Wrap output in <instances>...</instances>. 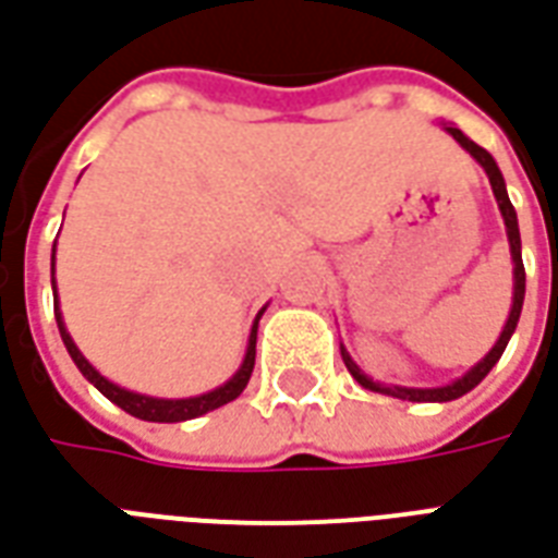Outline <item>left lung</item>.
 Masks as SVG:
<instances>
[{"mask_svg": "<svg viewBox=\"0 0 558 558\" xmlns=\"http://www.w3.org/2000/svg\"><path fill=\"white\" fill-rule=\"evenodd\" d=\"M449 132H452V138H456V142L461 144V147H464V150H468L470 156L482 165V168H485V174H488L490 180V189H494V195H497L499 213H502V218H506V230H509L511 259H514V301H511L509 322H506V328H502V333H499L497 345H494V349H490V352L485 354V357H482V361H478L468 375H461L458 381L447 384V387H432V390H416V387H381V384L369 381V378L354 366L352 357L345 354V349H342V361H345L349 373H352L363 387L378 390V393H390L396 396V399H408V402H452V399H458V396L470 393V390H473V387H476V384L490 373V369H494V363L502 357V352H506L511 333H514V328H518V319H521L523 292H526V271H523V257H521V230H518V216H514V206H511L509 195H506V183H502V174H499L497 162H494V156H490L485 147H478L476 142H470L468 135H464L461 130L449 126Z\"/></svg>", "mask_w": 558, "mask_h": 558, "instance_id": "8db88e82", "label": "left lung"}]
</instances>
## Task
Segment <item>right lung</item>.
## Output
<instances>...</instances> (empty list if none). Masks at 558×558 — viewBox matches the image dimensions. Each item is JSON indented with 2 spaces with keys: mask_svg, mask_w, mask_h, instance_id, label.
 <instances>
[{
  "mask_svg": "<svg viewBox=\"0 0 558 558\" xmlns=\"http://www.w3.org/2000/svg\"><path fill=\"white\" fill-rule=\"evenodd\" d=\"M52 268H56V247H52ZM52 290H56V280H52ZM56 322H59L61 340L68 345L73 363L80 366V373L85 375L106 399H111L114 405L123 408L126 414L138 416V420H147V423H183V420H195V416L206 414V411H216V408L233 402V399L245 390L247 378L254 373V357H257V322H254V331H251V340H247V354L245 361H242V369H239L225 387H218L213 393L195 396V399H150V396L130 393V390H123L118 384L106 381V378L82 357V352L76 349V342L70 340L68 328H64V322H61V313H56Z\"/></svg>",
  "mask_w": 558,
  "mask_h": 558,
  "instance_id": "right-lung-1",
  "label": "right lung"
}]
</instances>
